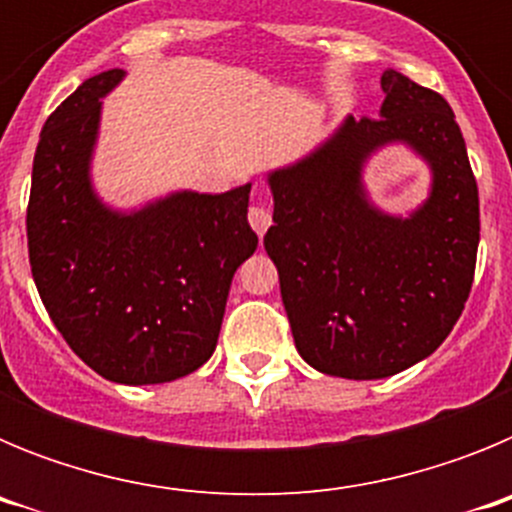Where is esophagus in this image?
Masks as SVG:
<instances>
[{
	"label": "esophagus",
	"instance_id": "34e87169",
	"mask_svg": "<svg viewBox=\"0 0 512 512\" xmlns=\"http://www.w3.org/2000/svg\"><path fill=\"white\" fill-rule=\"evenodd\" d=\"M248 223H251V228L256 230V233L264 235L271 225L269 207H264L261 202H253V205L248 207Z\"/></svg>",
	"mask_w": 512,
	"mask_h": 512
}]
</instances>
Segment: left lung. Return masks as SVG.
<instances>
[{
    "mask_svg": "<svg viewBox=\"0 0 512 512\" xmlns=\"http://www.w3.org/2000/svg\"><path fill=\"white\" fill-rule=\"evenodd\" d=\"M379 117H348L323 148L269 176L264 246L302 359L343 379H382L433 354L474 282L479 194L449 102L397 71L382 74ZM405 139L434 169L429 202L408 221L363 200L360 164Z\"/></svg>",
    "mask_w": 512,
    "mask_h": 512,
    "instance_id": "obj_1",
    "label": "left lung"
}]
</instances>
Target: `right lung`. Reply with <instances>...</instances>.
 I'll list each match as a JSON object with an SVG mask.
<instances>
[{
	"label": "right lung",
	"instance_id": "right-lung-1",
	"mask_svg": "<svg viewBox=\"0 0 512 512\" xmlns=\"http://www.w3.org/2000/svg\"><path fill=\"white\" fill-rule=\"evenodd\" d=\"M122 71L92 76L40 133L27 202L35 287L76 356L120 384L171 382L215 351L235 269L256 251L251 184L182 192L117 215L89 187L99 97Z\"/></svg>",
	"mask_w": 512,
	"mask_h": 512
}]
</instances>
